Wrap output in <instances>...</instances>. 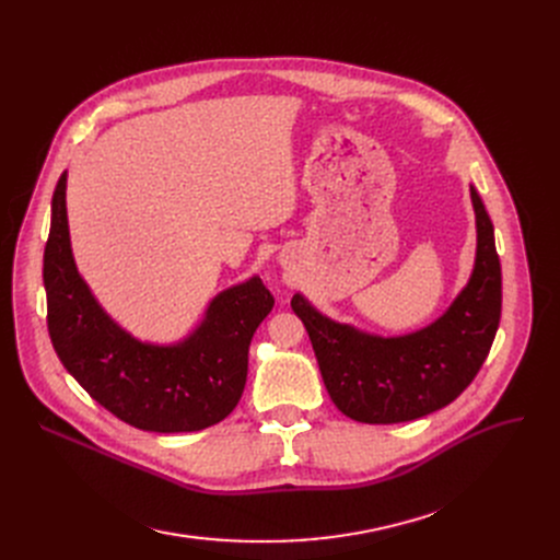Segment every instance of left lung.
Masks as SVG:
<instances>
[{
  "label": "left lung",
  "mask_w": 560,
  "mask_h": 560,
  "mask_svg": "<svg viewBox=\"0 0 560 560\" xmlns=\"http://www.w3.org/2000/svg\"><path fill=\"white\" fill-rule=\"evenodd\" d=\"M477 213V262L450 311L422 331L378 338L319 315L302 295L290 302L308 331L327 393L347 418L397 424L452 404L481 370L502 317V265L486 206Z\"/></svg>",
  "instance_id": "left-lung-1"
}]
</instances>
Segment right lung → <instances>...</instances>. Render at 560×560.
<instances>
[{"mask_svg":"<svg viewBox=\"0 0 560 560\" xmlns=\"http://www.w3.org/2000/svg\"><path fill=\"white\" fill-rule=\"evenodd\" d=\"M63 172L51 197L43 258L47 329L79 386L122 422L156 433L201 431L222 422L241 401L249 342L275 306L258 277L211 302L201 325L172 347L144 345L100 308L77 272L70 249Z\"/></svg>","mask_w":560,"mask_h":560,"instance_id":"obj_1","label":"right lung"}]
</instances>
